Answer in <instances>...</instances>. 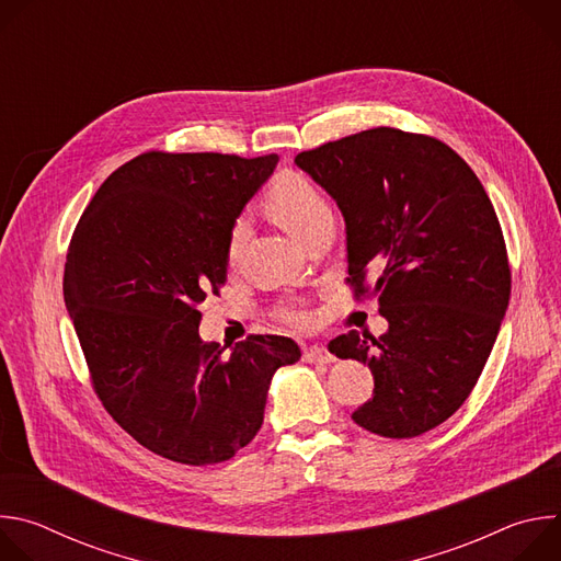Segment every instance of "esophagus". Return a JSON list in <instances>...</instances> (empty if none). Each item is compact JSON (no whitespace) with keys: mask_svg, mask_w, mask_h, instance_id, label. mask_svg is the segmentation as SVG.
Instances as JSON below:
<instances>
[{"mask_svg":"<svg viewBox=\"0 0 561 561\" xmlns=\"http://www.w3.org/2000/svg\"><path fill=\"white\" fill-rule=\"evenodd\" d=\"M335 357L324 346H310L304 351V362L308 364H331Z\"/></svg>","mask_w":561,"mask_h":561,"instance_id":"34e87169","label":"esophagus"}]
</instances>
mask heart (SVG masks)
Segmentation results:
<instances>
[{
	"mask_svg": "<svg viewBox=\"0 0 561 561\" xmlns=\"http://www.w3.org/2000/svg\"><path fill=\"white\" fill-rule=\"evenodd\" d=\"M266 210L271 217L301 244L304 239L322 224L324 219H331V208L327 199L314 188L310 180H306L299 173H282L271 188L266 191ZM247 224L237 221L230 232V257L237 253L239 244H242ZM282 317L290 324H306L308 312L299 306H286L282 310Z\"/></svg>",
	"mask_w": 561,
	"mask_h": 561,
	"instance_id": "obj_1",
	"label": "heart"
}]
</instances>
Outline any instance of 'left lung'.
<instances>
[{"label":"left lung","mask_w":561,"mask_h":561,"mask_svg":"<svg viewBox=\"0 0 561 561\" xmlns=\"http://www.w3.org/2000/svg\"><path fill=\"white\" fill-rule=\"evenodd\" d=\"M295 164L342 210L357 293L364 273L379 271L370 295L388 331L329 344L375 379L353 420L381 437H417L466 402L506 314L511 271L495 208L453 148L397 128L329 141Z\"/></svg>","instance_id":"8db88e82"}]
</instances>
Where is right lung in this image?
Wrapping results in <instances>:
<instances>
[{"mask_svg": "<svg viewBox=\"0 0 561 561\" xmlns=\"http://www.w3.org/2000/svg\"><path fill=\"white\" fill-rule=\"evenodd\" d=\"M277 154L146 152L119 167L79 219L64 301L95 390L141 446L173 461L230 459L264 424L290 337L202 342L197 310L226 282L230 232Z\"/></svg>", "mask_w": 561, "mask_h": 561, "instance_id": "add662e5", "label": "right lung"}]
</instances>
